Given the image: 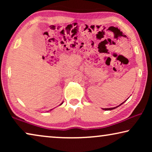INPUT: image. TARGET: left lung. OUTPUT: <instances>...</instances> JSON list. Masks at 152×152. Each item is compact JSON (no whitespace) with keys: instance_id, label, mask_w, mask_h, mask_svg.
<instances>
[{"instance_id":"obj_1","label":"left lung","mask_w":152,"mask_h":152,"mask_svg":"<svg viewBox=\"0 0 152 152\" xmlns=\"http://www.w3.org/2000/svg\"><path fill=\"white\" fill-rule=\"evenodd\" d=\"M125 101H126V100H125ZM125 101H124V102H125ZM124 102H122V104H120L119 106L122 105V104L124 103ZM119 106H118V107H113V108H107V109H104V110H106V111H109V110H113V109H115V108L118 107H119Z\"/></svg>"}]
</instances>
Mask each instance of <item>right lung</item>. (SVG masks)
<instances>
[{"label":"right lung","instance_id":"add662e5","mask_svg":"<svg viewBox=\"0 0 152 152\" xmlns=\"http://www.w3.org/2000/svg\"><path fill=\"white\" fill-rule=\"evenodd\" d=\"M63 104V102H62V103H61V104ZM61 104H60V105H61ZM51 110H52V109H51Z\"/></svg>","mask_w":152,"mask_h":152}]
</instances>
